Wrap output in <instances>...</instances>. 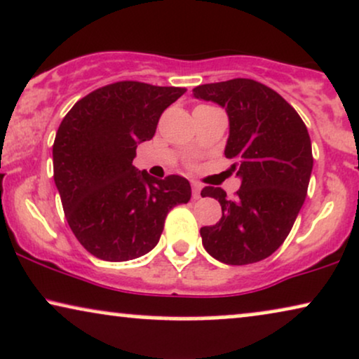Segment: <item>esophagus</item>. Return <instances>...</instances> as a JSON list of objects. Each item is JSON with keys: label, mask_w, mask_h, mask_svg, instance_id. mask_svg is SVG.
Wrapping results in <instances>:
<instances>
[{"label": "esophagus", "mask_w": 359, "mask_h": 359, "mask_svg": "<svg viewBox=\"0 0 359 359\" xmlns=\"http://www.w3.org/2000/svg\"><path fill=\"white\" fill-rule=\"evenodd\" d=\"M201 191H202V185L198 182H192V197L196 198H201Z\"/></svg>", "instance_id": "1"}]
</instances>
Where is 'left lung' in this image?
Instances as JSON below:
<instances>
[{
	"mask_svg": "<svg viewBox=\"0 0 359 359\" xmlns=\"http://www.w3.org/2000/svg\"><path fill=\"white\" fill-rule=\"evenodd\" d=\"M229 116L227 158L241 179L236 198L221 187L202 189L222 207L215 226L201 229L204 249L224 264L244 266L269 257L284 243L308 194L313 152L297 111L271 90L249 79L207 83L192 90Z\"/></svg>",
	"mask_w": 359,
	"mask_h": 359,
	"instance_id": "left-lung-1",
	"label": "left lung"
}]
</instances>
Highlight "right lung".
Instances as JSON below:
<instances>
[{"mask_svg": "<svg viewBox=\"0 0 359 359\" xmlns=\"http://www.w3.org/2000/svg\"><path fill=\"white\" fill-rule=\"evenodd\" d=\"M187 92L116 81L81 98L65 115L53 144V179L68 226L95 257L137 259L157 245L168 210L187 204V179H155L133 167L162 111Z\"/></svg>", "mask_w": 359, "mask_h": 359, "instance_id": "right-lung-1", "label": "right lung"}]
</instances>
